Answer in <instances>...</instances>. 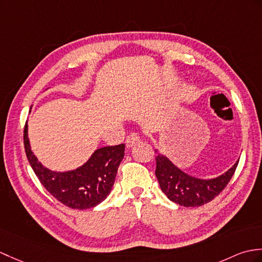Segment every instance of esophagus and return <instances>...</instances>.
I'll return each instance as SVG.
<instances>
[{
    "label": "esophagus",
    "mask_w": 262,
    "mask_h": 262,
    "mask_svg": "<svg viewBox=\"0 0 262 262\" xmlns=\"http://www.w3.org/2000/svg\"><path fill=\"white\" fill-rule=\"evenodd\" d=\"M139 141H141V137L138 136V134L132 133L130 135H128L126 138V146L128 148H130L133 146H135L137 143H139Z\"/></svg>",
    "instance_id": "obj_1"
}]
</instances>
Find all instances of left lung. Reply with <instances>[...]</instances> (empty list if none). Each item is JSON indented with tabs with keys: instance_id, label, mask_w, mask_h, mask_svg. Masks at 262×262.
Masks as SVG:
<instances>
[{
	"instance_id": "obj_1",
	"label": "left lung",
	"mask_w": 262,
	"mask_h": 262,
	"mask_svg": "<svg viewBox=\"0 0 262 262\" xmlns=\"http://www.w3.org/2000/svg\"><path fill=\"white\" fill-rule=\"evenodd\" d=\"M155 151L159 153L155 175L161 190L172 202L186 208L203 205L219 195L233 176L239 163L238 160L232 167L216 178L201 179L182 171L157 148Z\"/></svg>"
}]
</instances>
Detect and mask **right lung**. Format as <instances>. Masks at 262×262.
I'll use <instances>...</instances> for the list:
<instances>
[{
    "label": "right lung",
    "instance_id": "add662e5",
    "mask_svg": "<svg viewBox=\"0 0 262 262\" xmlns=\"http://www.w3.org/2000/svg\"><path fill=\"white\" fill-rule=\"evenodd\" d=\"M28 132L27 121L24 127V148L28 161L41 184L59 202L71 209L84 210L98 205L108 196L119 164L125 156V144L96 149L81 166L58 172L42 165L34 155Z\"/></svg>",
    "mask_w": 262,
    "mask_h": 262
}]
</instances>
